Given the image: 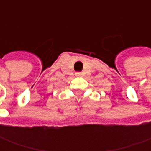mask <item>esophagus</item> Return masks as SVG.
I'll return each mask as SVG.
<instances>
[{"instance_id": "obj_1", "label": "esophagus", "mask_w": 151, "mask_h": 151, "mask_svg": "<svg viewBox=\"0 0 151 151\" xmlns=\"http://www.w3.org/2000/svg\"><path fill=\"white\" fill-rule=\"evenodd\" d=\"M76 75L80 76V75H81V73H76Z\"/></svg>"}]
</instances>
